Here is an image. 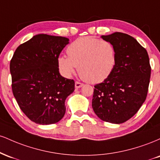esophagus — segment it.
<instances>
[{"mask_svg": "<svg viewBox=\"0 0 160 160\" xmlns=\"http://www.w3.org/2000/svg\"><path fill=\"white\" fill-rule=\"evenodd\" d=\"M82 86H83V83H82V82L79 81L75 82V88H76V89H79V88L82 87Z\"/></svg>", "mask_w": 160, "mask_h": 160, "instance_id": "34e87169", "label": "esophagus"}]
</instances>
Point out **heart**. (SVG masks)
I'll return each mask as SVG.
<instances>
[{
    "instance_id": "obj_1",
    "label": "heart",
    "mask_w": 160,
    "mask_h": 160,
    "mask_svg": "<svg viewBox=\"0 0 160 160\" xmlns=\"http://www.w3.org/2000/svg\"><path fill=\"white\" fill-rule=\"evenodd\" d=\"M68 57L58 58L60 73L71 78L78 67L80 76L91 83H98L111 76L117 65V50L111 42L92 37L74 40L68 47Z\"/></svg>"
}]
</instances>
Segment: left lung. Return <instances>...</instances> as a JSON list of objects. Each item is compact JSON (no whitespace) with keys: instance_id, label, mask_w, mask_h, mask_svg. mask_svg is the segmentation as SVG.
Segmentation results:
<instances>
[{"instance_id":"8db88e82","label":"left lung","mask_w":160,"mask_h":160,"mask_svg":"<svg viewBox=\"0 0 160 160\" xmlns=\"http://www.w3.org/2000/svg\"><path fill=\"white\" fill-rule=\"evenodd\" d=\"M117 50V65L103 82L94 86L93 111L105 122L120 124L133 117L148 95L151 67L148 52L135 38L115 32L102 36Z\"/></svg>"}]
</instances>
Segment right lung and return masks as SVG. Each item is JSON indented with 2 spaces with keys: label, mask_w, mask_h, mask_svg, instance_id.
Masks as SVG:
<instances>
[{
  "label": "right lung",
  "mask_w": 160,
  "mask_h": 160,
  "mask_svg": "<svg viewBox=\"0 0 160 160\" xmlns=\"http://www.w3.org/2000/svg\"><path fill=\"white\" fill-rule=\"evenodd\" d=\"M68 40L38 34L19 45L10 61L12 93L20 109L35 123L61 120L66 98L74 91V80L62 77L57 63Z\"/></svg>",
  "instance_id": "right-lung-1"
}]
</instances>
